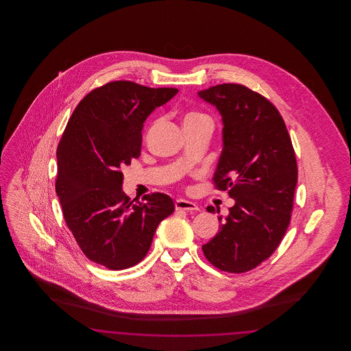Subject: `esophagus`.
Instances as JSON below:
<instances>
[{
  "label": "esophagus",
  "instance_id": "obj_1",
  "mask_svg": "<svg viewBox=\"0 0 351 351\" xmlns=\"http://www.w3.org/2000/svg\"><path fill=\"white\" fill-rule=\"evenodd\" d=\"M175 208L178 210H186V212H193V210H199V206L192 202V201L184 200V199H179L175 201Z\"/></svg>",
  "mask_w": 351,
  "mask_h": 351
}]
</instances>
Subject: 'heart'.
<instances>
[{
    "label": "heart",
    "instance_id": "b5f03b06",
    "mask_svg": "<svg viewBox=\"0 0 351 351\" xmlns=\"http://www.w3.org/2000/svg\"><path fill=\"white\" fill-rule=\"evenodd\" d=\"M191 116H197V114H191Z\"/></svg>",
    "mask_w": 351,
    "mask_h": 351
}]
</instances>
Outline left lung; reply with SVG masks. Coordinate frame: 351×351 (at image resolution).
Masks as SVG:
<instances>
[{"label": "left lung", "instance_id": "1", "mask_svg": "<svg viewBox=\"0 0 351 351\" xmlns=\"http://www.w3.org/2000/svg\"><path fill=\"white\" fill-rule=\"evenodd\" d=\"M197 95L222 117L223 147L213 180L234 200L202 251L222 271L246 272L269 258L287 232L298 184L295 151L280 113L259 93L221 84Z\"/></svg>", "mask_w": 351, "mask_h": 351}]
</instances>
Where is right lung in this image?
<instances>
[{
    "instance_id": "1",
    "label": "right lung",
    "mask_w": 351,
    "mask_h": 351,
    "mask_svg": "<svg viewBox=\"0 0 351 351\" xmlns=\"http://www.w3.org/2000/svg\"><path fill=\"white\" fill-rule=\"evenodd\" d=\"M176 88L112 82L88 93L59 142L56 195L63 216L88 259L109 269L139 263L160 221L173 213L165 193L134 204L122 191V166L141 155L143 122Z\"/></svg>"
}]
</instances>
